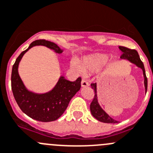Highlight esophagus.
I'll use <instances>...</instances> for the list:
<instances>
[{
    "label": "esophagus",
    "mask_w": 153,
    "mask_h": 153,
    "mask_svg": "<svg viewBox=\"0 0 153 153\" xmlns=\"http://www.w3.org/2000/svg\"><path fill=\"white\" fill-rule=\"evenodd\" d=\"M81 85L82 87H86L88 85V82L85 79H82V81H81Z\"/></svg>",
    "instance_id": "esophagus-1"
}]
</instances>
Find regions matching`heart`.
<instances>
[{
	"instance_id": "b5f03b06",
	"label": "heart",
	"mask_w": 153,
	"mask_h": 153,
	"mask_svg": "<svg viewBox=\"0 0 153 153\" xmlns=\"http://www.w3.org/2000/svg\"><path fill=\"white\" fill-rule=\"evenodd\" d=\"M108 59L109 58L107 55L95 54L84 59L82 66L76 61H73L72 66L79 73H82V71H95L102 68L108 62Z\"/></svg>"
}]
</instances>
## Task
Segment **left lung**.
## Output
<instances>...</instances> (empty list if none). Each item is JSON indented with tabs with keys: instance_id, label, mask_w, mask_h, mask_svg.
Instances as JSON below:
<instances>
[{
	"instance_id": "1",
	"label": "left lung",
	"mask_w": 153,
	"mask_h": 153,
	"mask_svg": "<svg viewBox=\"0 0 153 153\" xmlns=\"http://www.w3.org/2000/svg\"><path fill=\"white\" fill-rule=\"evenodd\" d=\"M119 49L122 51L121 59H128L131 62L136 65L138 68H140L143 70V76H144V85H145V89H146V92L147 91V77L146 76V72H145L144 65H143V62L140 59V56L138 55V52L135 49H129V48L125 47V46H119ZM91 88H93L94 91V96L93 97V100L91 101V104H90V110H91V113L96 119H97L98 121L101 122V123H116L117 121L112 119L108 114L105 113L104 110L100 107L99 104L97 102V91H96V83H91Z\"/></svg>"
}]
</instances>
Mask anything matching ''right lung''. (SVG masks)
<instances>
[{"label":"right lung","instance_id":"1","mask_svg":"<svg viewBox=\"0 0 153 153\" xmlns=\"http://www.w3.org/2000/svg\"><path fill=\"white\" fill-rule=\"evenodd\" d=\"M38 45L46 46L56 53L62 52V49L52 42L43 39L32 42L29 47L19 56L13 66L11 87L16 101L23 113L31 119L47 123L55 121L63 114L71 98L80 89L81 78L71 82L62 76L55 88L46 94H34L27 91L19 75L18 66L24 54L29 49Z\"/></svg>","mask_w":153,"mask_h":153}]
</instances>
